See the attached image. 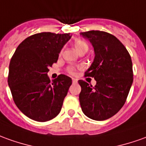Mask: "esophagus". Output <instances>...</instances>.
Wrapping results in <instances>:
<instances>
[{"mask_svg": "<svg viewBox=\"0 0 146 146\" xmlns=\"http://www.w3.org/2000/svg\"><path fill=\"white\" fill-rule=\"evenodd\" d=\"M77 82H78L77 79H72V83H77Z\"/></svg>", "mask_w": 146, "mask_h": 146, "instance_id": "obj_1", "label": "esophagus"}]
</instances>
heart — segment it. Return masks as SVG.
Segmentation results:
<instances>
[{"label": "heart", "mask_w": 146, "mask_h": 146, "mask_svg": "<svg viewBox=\"0 0 146 146\" xmlns=\"http://www.w3.org/2000/svg\"><path fill=\"white\" fill-rule=\"evenodd\" d=\"M74 44H75V49L77 50V52H79V53L82 52H86L87 50H88V48H89L88 44L86 43V41L83 40H76ZM75 70L76 69H75V67H68L67 69V71L69 74L73 75V74H75Z\"/></svg>", "instance_id": "obj_1"}]
</instances>
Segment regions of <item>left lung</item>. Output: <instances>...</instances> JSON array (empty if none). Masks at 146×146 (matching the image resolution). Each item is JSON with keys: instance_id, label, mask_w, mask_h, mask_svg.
Instances as JSON below:
<instances>
[{"instance_id": "1", "label": "left lung", "mask_w": 146, "mask_h": 146, "mask_svg": "<svg viewBox=\"0 0 146 146\" xmlns=\"http://www.w3.org/2000/svg\"><path fill=\"white\" fill-rule=\"evenodd\" d=\"M80 35L94 47V59L85 76L96 80L93 86L79 80V102L84 114L93 120L111 117L125 104L133 83V64L125 47L116 37L102 31Z\"/></svg>"}]
</instances>
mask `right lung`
I'll return each instance as SVG.
<instances>
[{"label": "right lung", "instance_id": "obj_1", "mask_svg": "<svg viewBox=\"0 0 146 146\" xmlns=\"http://www.w3.org/2000/svg\"><path fill=\"white\" fill-rule=\"evenodd\" d=\"M71 37L70 33L34 34L19 44L10 60L8 83L13 101L34 121H49L61 110L72 80L60 75L51 81L47 74Z\"/></svg>", "mask_w": 146, "mask_h": 146}]
</instances>
